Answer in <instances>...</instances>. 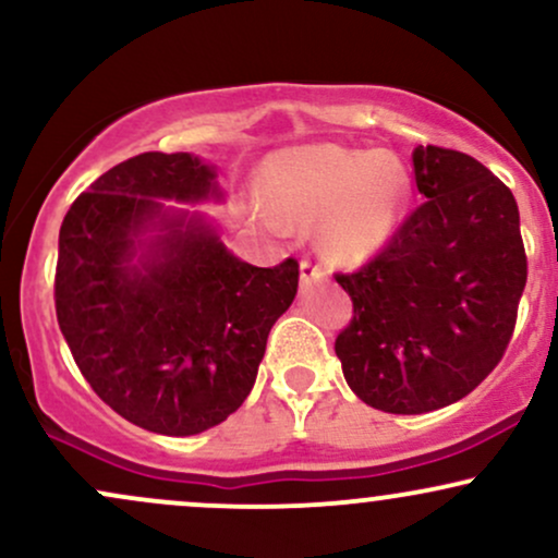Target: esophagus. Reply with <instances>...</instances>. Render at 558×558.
Listing matches in <instances>:
<instances>
[{
	"label": "esophagus",
	"instance_id": "1",
	"mask_svg": "<svg viewBox=\"0 0 558 558\" xmlns=\"http://www.w3.org/2000/svg\"><path fill=\"white\" fill-rule=\"evenodd\" d=\"M325 275L328 272H325L323 265H317L310 257L301 259V283H315V280H323Z\"/></svg>",
	"mask_w": 558,
	"mask_h": 558
}]
</instances>
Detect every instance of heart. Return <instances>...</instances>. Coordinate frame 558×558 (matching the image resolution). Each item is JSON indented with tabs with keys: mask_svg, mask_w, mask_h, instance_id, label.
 I'll return each instance as SVG.
<instances>
[{
	"mask_svg": "<svg viewBox=\"0 0 558 558\" xmlns=\"http://www.w3.org/2000/svg\"><path fill=\"white\" fill-rule=\"evenodd\" d=\"M262 194L283 222L315 226L330 259L356 265L393 233L407 207L409 175L390 155L317 144L275 155L262 170Z\"/></svg>",
	"mask_w": 558,
	"mask_h": 558,
	"instance_id": "1",
	"label": "heart"
}]
</instances>
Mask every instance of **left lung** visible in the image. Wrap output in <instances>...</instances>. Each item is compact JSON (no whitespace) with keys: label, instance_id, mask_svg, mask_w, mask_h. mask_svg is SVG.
<instances>
[{"label":"left lung","instance_id":"1","mask_svg":"<svg viewBox=\"0 0 558 558\" xmlns=\"http://www.w3.org/2000/svg\"><path fill=\"white\" fill-rule=\"evenodd\" d=\"M425 196L369 262L336 272L354 315L336 354L349 388L388 414L464 399L501 362L527 283L509 185L464 151L417 146Z\"/></svg>","mask_w":558,"mask_h":558}]
</instances>
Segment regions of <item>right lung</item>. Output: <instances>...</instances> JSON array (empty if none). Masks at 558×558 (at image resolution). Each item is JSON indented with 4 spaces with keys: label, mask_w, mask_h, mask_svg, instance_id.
I'll return each instance as SVG.
<instances>
[{
    "label": "right lung",
    "mask_w": 558,
    "mask_h": 558,
    "mask_svg": "<svg viewBox=\"0 0 558 558\" xmlns=\"http://www.w3.org/2000/svg\"><path fill=\"white\" fill-rule=\"evenodd\" d=\"M207 196H220L209 165L144 151L96 178L60 228L54 310L70 354L107 407L159 435L204 433L241 407L296 296V259L248 265L157 202ZM155 221L166 233L133 268L137 233Z\"/></svg>",
    "instance_id": "obj_1"
}]
</instances>
